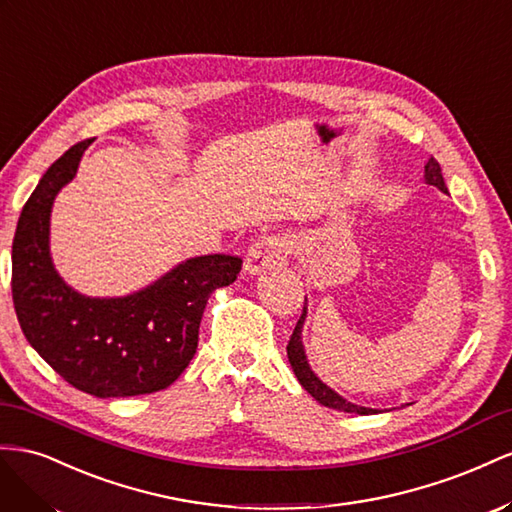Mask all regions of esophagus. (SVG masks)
<instances>
[{"instance_id":"1","label":"esophagus","mask_w":512,"mask_h":512,"mask_svg":"<svg viewBox=\"0 0 512 512\" xmlns=\"http://www.w3.org/2000/svg\"><path fill=\"white\" fill-rule=\"evenodd\" d=\"M289 253H291V240L287 236H281V233L264 236L248 248L244 270L251 276L264 274L270 270H281L287 266Z\"/></svg>"}]
</instances>
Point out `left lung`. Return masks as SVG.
<instances>
[{"instance_id": "1", "label": "left lung", "mask_w": 512, "mask_h": 512, "mask_svg": "<svg viewBox=\"0 0 512 512\" xmlns=\"http://www.w3.org/2000/svg\"><path fill=\"white\" fill-rule=\"evenodd\" d=\"M425 182L435 186L437 191H442L448 195V188L444 182V175H442V167L437 165L435 158H429L427 165H425ZM306 298H304V309L302 315L296 324L294 334H291L289 345H287V358L291 369H294L298 382L302 384V388L311 394L315 401H319L321 405L332 407V410H339V412H347V414H360V416H369V414H377L379 410H373V407H364V405H356L352 401L343 399L337 390H332L328 384L321 382L317 377V373L311 369L309 358H306L304 352V343H302V330H304V321H306Z\"/></svg>"}]
</instances>
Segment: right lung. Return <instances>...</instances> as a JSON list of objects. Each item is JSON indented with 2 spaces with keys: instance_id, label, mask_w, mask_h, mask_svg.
Masks as SVG:
<instances>
[{
  "instance_id": "add662e5",
  "label": "right lung",
  "mask_w": 512,
  "mask_h": 512,
  "mask_svg": "<svg viewBox=\"0 0 512 512\" xmlns=\"http://www.w3.org/2000/svg\"><path fill=\"white\" fill-rule=\"evenodd\" d=\"M87 145L57 158L23 206L12 242L14 311L27 343L70 386L100 399L137 397L182 375L197 352L210 294L238 279L242 259L191 257L128 296L92 298L72 289L53 266L51 210Z\"/></svg>"
}]
</instances>
